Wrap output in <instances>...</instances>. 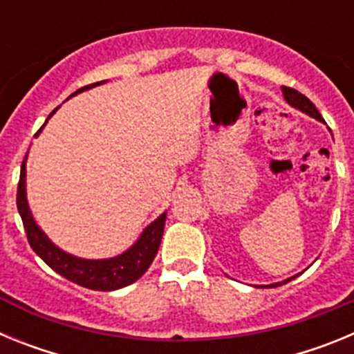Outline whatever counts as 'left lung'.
Here are the masks:
<instances>
[{
  "mask_svg": "<svg viewBox=\"0 0 354 354\" xmlns=\"http://www.w3.org/2000/svg\"><path fill=\"white\" fill-rule=\"evenodd\" d=\"M282 92H283V97H286V101L289 102L290 106H294V108L301 109L303 113L310 115V117L317 118V120H323V117H321V113L317 111V108H315L314 104L310 102V99L308 97H305L303 93H299L298 90L290 88V86H282ZM294 278V277H292ZM292 278H289V280H286V282H280V283H273V286H268V287H277V286H282V283H287L290 282Z\"/></svg>",
  "mask_w": 354,
  "mask_h": 354,
  "instance_id": "1",
  "label": "left lung"
}]
</instances>
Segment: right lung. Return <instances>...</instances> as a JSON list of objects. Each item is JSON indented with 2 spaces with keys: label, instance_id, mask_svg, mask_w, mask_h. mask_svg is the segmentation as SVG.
Wrapping results in <instances>:
<instances>
[{
  "label": "right lung",
  "instance_id": "right-lung-1",
  "mask_svg": "<svg viewBox=\"0 0 354 354\" xmlns=\"http://www.w3.org/2000/svg\"><path fill=\"white\" fill-rule=\"evenodd\" d=\"M101 83H104V81H101ZM95 84L99 83L83 86L72 95H76L81 90H86L90 86H95ZM56 109H53L51 115L55 113ZM51 115L48 117V120L51 118ZM42 127L37 131V134L42 131ZM17 209L19 214H21V220H23L24 230H26L28 243L33 248V252L58 274H62L71 282L77 283V286L92 290H115L136 282L154 261L159 245H161L165 220H167V212H162L158 220L152 221L143 230L140 239L118 257L104 259V261H84V259L72 257L68 253L62 252L58 246L53 245L48 236L37 227L35 220L31 216L26 200V156H24L23 165H21V177H19L17 184Z\"/></svg>",
  "mask_w": 354,
  "mask_h": 354
}]
</instances>
